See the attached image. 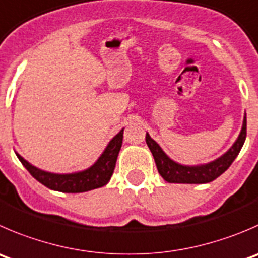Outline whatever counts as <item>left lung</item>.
I'll return each instance as SVG.
<instances>
[{
	"label": "left lung",
	"instance_id": "left-lung-1",
	"mask_svg": "<svg viewBox=\"0 0 258 258\" xmlns=\"http://www.w3.org/2000/svg\"><path fill=\"white\" fill-rule=\"evenodd\" d=\"M247 135V119L246 116L243 118L241 134L238 139L234 142L233 146L219 159L209 162L206 165H198V166H185L177 162L172 161L167 155L161 150V147L146 134V144L151 151L155 159L157 171L166 180L167 182H179V184H206V182L213 181L214 179L223 174L227 169L232 165L237 155L241 151L244 144Z\"/></svg>",
	"mask_w": 258,
	"mask_h": 258
}]
</instances>
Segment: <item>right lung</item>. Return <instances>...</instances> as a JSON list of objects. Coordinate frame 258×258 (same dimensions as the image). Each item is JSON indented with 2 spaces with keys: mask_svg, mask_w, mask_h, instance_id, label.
<instances>
[{
  "mask_svg": "<svg viewBox=\"0 0 258 258\" xmlns=\"http://www.w3.org/2000/svg\"><path fill=\"white\" fill-rule=\"evenodd\" d=\"M122 140H123V128L111 140L108 146L103 151L96 164L84 171L73 172V174H52V172L42 171L37 167L32 166L24 157H17L27 169V171L39 182L51 190L62 192H83L88 190L104 186L111 179L116 167L117 156L121 150Z\"/></svg>",
  "mask_w": 258,
  "mask_h": 258,
  "instance_id": "add662e5",
  "label": "right lung"
}]
</instances>
